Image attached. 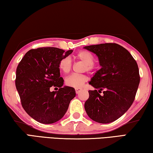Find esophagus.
<instances>
[{
    "label": "esophagus",
    "instance_id": "34e87169",
    "mask_svg": "<svg viewBox=\"0 0 153 153\" xmlns=\"http://www.w3.org/2000/svg\"><path fill=\"white\" fill-rule=\"evenodd\" d=\"M82 90V89L81 88H76V94H78V93L81 91Z\"/></svg>",
    "mask_w": 153,
    "mask_h": 153
}]
</instances>
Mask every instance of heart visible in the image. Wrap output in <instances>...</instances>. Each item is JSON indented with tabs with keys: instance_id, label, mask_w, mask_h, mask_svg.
Wrapping results in <instances>:
<instances>
[{
	"instance_id": "obj_1",
	"label": "heart",
	"mask_w": 153,
	"mask_h": 153,
	"mask_svg": "<svg viewBox=\"0 0 153 153\" xmlns=\"http://www.w3.org/2000/svg\"><path fill=\"white\" fill-rule=\"evenodd\" d=\"M76 57L85 63L86 67L85 69L90 71L92 69V65L94 63V57L90 52L87 51H81L77 54ZM59 68L63 74H67L70 71L71 69V61L69 56L64 57L59 62ZM86 77L83 75L71 74L67 76L65 82L67 86L74 88H81L86 81Z\"/></svg>"
}]
</instances>
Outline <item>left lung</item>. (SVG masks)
<instances>
[{
    "label": "left lung",
    "mask_w": 153,
    "mask_h": 153,
    "mask_svg": "<svg viewBox=\"0 0 153 153\" xmlns=\"http://www.w3.org/2000/svg\"><path fill=\"white\" fill-rule=\"evenodd\" d=\"M96 54L101 66L89 84V98L84 104L88 117L96 122L108 123L121 117L131 107L140 83L138 65L128 50L115 43L84 46ZM103 90V94L99 93Z\"/></svg>",
    "instance_id": "obj_1"
}]
</instances>
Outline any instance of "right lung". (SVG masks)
I'll use <instances>...</instances> for the list:
<instances>
[{
    "label": "right lung",
    "instance_id": "obj_1",
    "mask_svg": "<svg viewBox=\"0 0 153 153\" xmlns=\"http://www.w3.org/2000/svg\"><path fill=\"white\" fill-rule=\"evenodd\" d=\"M73 51L55 47L32 49L25 53L16 70L15 86L23 108L41 123H55L63 117L71 100L76 97L72 87H63L59 62ZM58 87V91L50 88Z\"/></svg>",
    "mask_w": 153,
    "mask_h": 153
}]
</instances>
